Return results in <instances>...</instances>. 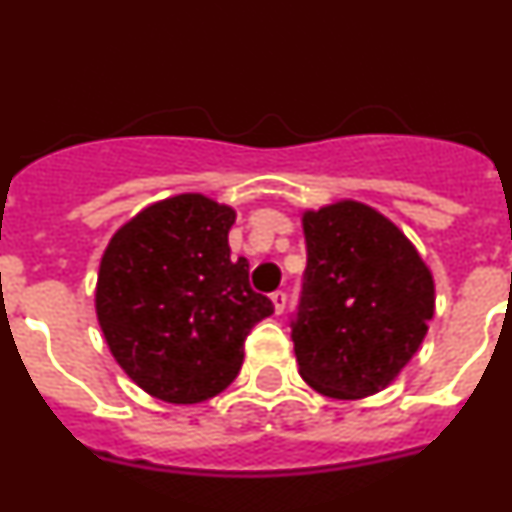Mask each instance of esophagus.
I'll return each instance as SVG.
<instances>
[{
    "label": "esophagus",
    "instance_id": "obj_1",
    "mask_svg": "<svg viewBox=\"0 0 512 512\" xmlns=\"http://www.w3.org/2000/svg\"><path fill=\"white\" fill-rule=\"evenodd\" d=\"M271 301H273V308H276V313H283V308H286V291H273Z\"/></svg>",
    "mask_w": 512,
    "mask_h": 512
}]
</instances>
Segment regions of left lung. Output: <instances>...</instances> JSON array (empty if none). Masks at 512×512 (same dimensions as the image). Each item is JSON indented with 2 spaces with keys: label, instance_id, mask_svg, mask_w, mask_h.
I'll list each match as a JSON object with an SVG mask.
<instances>
[{
  "label": "left lung",
  "instance_id": "obj_1",
  "mask_svg": "<svg viewBox=\"0 0 512 512\" xmlns=\"http://www.w3.org/2000/svg\"><path fill=\"white\" fill-rule=\"evenodd\" d=\"M306 271L291 313L303 381L331 398L371 396L416 356L433 276L396 224L358 201L303 216Z\"/></svg>",
  "mask_w": 512,
  "mask_h": 512
}]
</instances>
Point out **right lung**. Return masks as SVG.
Instances as JSON below:
<instances>
[{
	"label": "right lung",
	"mask_w": 512,
	"mask_h": 512,
	"mask_svg": "<svg viewBox=\"0 0 512 512\" xmlns=\"http://www.w3.org/2000/svg\"><path fill=\"white\" fill-rule=\"evenodd\" d=\"M236 214L201 194L159 201L106 246L96 316L116 363L166 403H201L231 386L244 341L273 313L231 258Z\"/></svg>",
	"instance_id": "obj_1"
}]
</instances>
